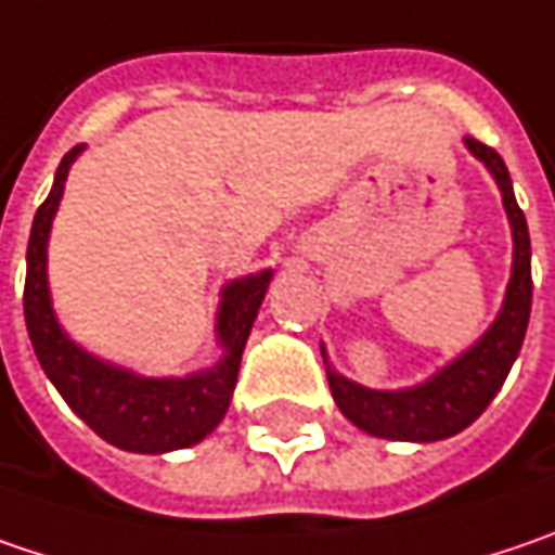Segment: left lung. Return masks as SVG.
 Wrapping results in <instances>:
<instances>
[{
  "instance_id": "obj_1",
  "label": "left lung",
  "mask_w": 555,
  "mask_h": 555,
  "mask_svg": "<svg viewBox=\"0 0 555 555\" xmlns=\"http://www.w3.org/2000/svg\"><path fill=\"white\" fill-rule=\"evenodd\" d=\"M465 147L490 169L503 191V207L512 225V276L505 285L503 308L496 313L493 326L462 351L455 361H449L442 371L408 389H367L348 376L336 374L326 361V376L333 399L345 417L361 427L371 437L405 442H437L462 434L483 414V408L493 402V396L503 389L505 376L512 371L531 317V235L525 212L515 201L512 179L505 169L503 156L493 147L465 138Z\"/></svg>"
}]
</instances>
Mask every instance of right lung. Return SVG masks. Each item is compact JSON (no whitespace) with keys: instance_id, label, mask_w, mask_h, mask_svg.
<instances>
[{"instance_id":"right-lung-1","label":"right lung","mask_w":555,"mask_h":555,"mask_svg":"<svg viewBox=\"0 0 555 555\" xmlns=\"http://www.w3.org/2000/svg\"><path fill=\"white\" fill-rule=\"evenodd\" d=\"M83 147L68 150L55 169L50 197L40 204L27 242V279H24V320L27 336L37 351L43 374L50 376L59 396L81 417L83 424L125 452H172L201 442L225 417L242 351L263 295L270 288L273 270L235 279L222 288L216 313V339L222 358L191 376H141L128 367L109 364L83 351L59 326L47 279V245H50L52 216L59 210L65 179L72 163Z\"/></svg>"}]
</instances>
